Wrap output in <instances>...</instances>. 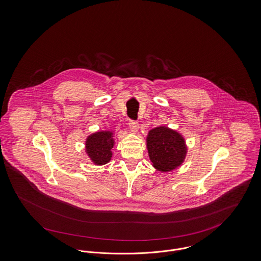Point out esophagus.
I'll list each match as a JSON object with an SVG mask.
<instances>
[{
  "label": "esophagus",
  "instance_id": "obj_1",
  "mask_svg": "<svg viewBox=\"0 0 261 261\" xmlns=\"http://www.w3.org/2000/svg\"><path fill=\"white\" fill-rule=\"evenodd\" d=\"M129 127L133 132H137L138 129H139V124L134 120H130L129 121Z\"/></svg>",
  "mask_w": 261,
  "mask_h": 261
}]
</instances>
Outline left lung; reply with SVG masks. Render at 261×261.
<instances>
[{"label":"left lung","instance_id":"obj_1","mask_svg":"<svg viewBox=\"0 0 261 261\" xmlns=\"http://www.w3.org/2000/svg\"><path fill=\"white\" fill-rule=\"evenodd\" d=\"M147 149L153 166L162 172L178 167L186 155L184 138L167 127L152 129L147 137Z\"/></svg>","mask_w":261,"mask_h":261}]
</instances>
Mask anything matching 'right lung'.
<instances>
[{"label":"right lung","instance_id":"add662e5","mask_svg":"<svg viewBox=\"0 0 261 261\" xmlns=\"http://www.w3.org/2000/svg\"><path fill=\"white\" fill-rule=\"evenodd\" d=\"M114 140L112 132L101 131L89 136L86 141V151L91 160L97 165H103L111 160Z\"/></svg>","mask_w":261,"mask_h":261}]
</instances>
